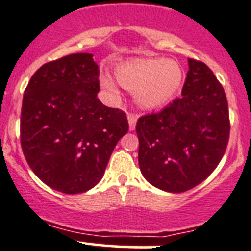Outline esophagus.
Listing matches in <instances>:
<instances>
[{
    "instance_id": "obj_1",
    "label": "esophagus",
    "mask_w": 251,
    "mask_h": 251,
    "mask_svg": "<svg viewBox=\"0 0 251 251\" xmlns=\"http://www.w3.org/2000/svg\"><path fill=\"white\" fill-rule=\"evenodd\" d=\"M128 122L129 129H130V130H134L136 125V115H134V113H128Z\"/></svg>"
}]
</instances>
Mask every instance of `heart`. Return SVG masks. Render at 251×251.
Returning a JSON list of instances; mask_svg holds the SVG:
<instances>
[{
  "mask_svg": "<svg viewBox=\"0 0 251 251\" xmlns=\"http://www.w3.org/2000/svg\"><path fill=\"white\" fill-rule=\"evenodd\" d=\"M183 69L177 62L163 58L134 59L116 69L117 80L123 88L135 91V99L148 108L165 105L179 90L183 81ZM102 88L111 96H120L115 80L108 74L100 78Z\"/></svg>",
  "mask_w": 251,
  "mask_h": 251,
  "instance_id": "1",
  "label": "heart"
}]
</instances>
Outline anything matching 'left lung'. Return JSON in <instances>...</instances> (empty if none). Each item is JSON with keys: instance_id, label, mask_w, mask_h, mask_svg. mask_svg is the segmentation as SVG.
Instances as JSON below:
<instances>
[{"instance_id": "8db88e82", "label": "left lung", "mask_w": 251, "mask_h": 251, "mask_svg": "<svg viewBox=\"0 0 251 251\" xmlns=\"http://www.w3.org/2000/svg\"><path fill=\"white\" fill-rule=\"evenodd\" d=\"M182 96L136 122L139 166L153 187L183 193L213 172L229 140L223 86L204 62L189 58Z\"/></svg>"}]
</instances>
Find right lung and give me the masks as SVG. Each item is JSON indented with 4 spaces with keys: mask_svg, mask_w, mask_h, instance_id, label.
<instances>
[{
    "mask_svg": "<svg viewBox=\"0 0 251 251\" xmlns=\"http://www.w3.org/2000/svg\"><path fill=\"white\" fill-rule=\"evenodd\" d=\"M99 66L91 53L45 63L24 91L21 144L33 172L57 192L79 194L102 178L126 115L102 105Z\"/></svg>",
    "mask_w": 251,
    "mask_h": 251,
    "instance_id": "1",
    "label": "right lung"
}]
</instances>
